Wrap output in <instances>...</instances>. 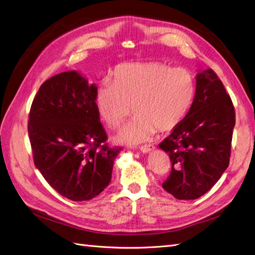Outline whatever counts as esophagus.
Returning <instances> with one entry per match:
<instances>
[{
  "instance_id": "esophagus-1",
  "label": "esophagus",
  "mask_w": 255,
  "mask_h": 255,
  "mask_svg": "<svg viewBox=\"0 0 255 255\" xmlns=\"http://www.w3.org/2000/svg\"><path fill=\"white\" fill-rule=\"evenodd\" d=\"M154 149H156V148H154L153 145H145V146L139 147V150H140L141 152H144V153L151 152V151L154 150Z\"/></svg>"
}]
</instances>
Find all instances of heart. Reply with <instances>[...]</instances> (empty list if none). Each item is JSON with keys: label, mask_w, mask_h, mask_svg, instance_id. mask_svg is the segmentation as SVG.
<instances>
[{"label": "heart", "mask_w": 255, "mask_h": 255, "mask_svg": "<svg viewBox=\"0 0 255 255\" xmlns=\"http://www.w3.org/2000/svg\"><path fill=\"white\" fill-rule=\"evenodd\" d=\"M195 96V81L184 68L159 61L118 66L95 94L99 118L110 128L120 127L131 107L135 120L114 136L117 144L136 146L150 140L156 129L167 133L183 122Z\"/></svg>", "instance_id": "b5f03b06"}]
</instances>
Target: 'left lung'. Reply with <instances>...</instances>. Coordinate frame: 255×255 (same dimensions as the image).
<instances>
[{"instance_id":"1","label":"left lung","mask_w":255,"mask_h":255,"mask_svg":"<svg viewBox=\"0 0 255 255\" xmlns=\"http://www.w3.org/2000/svg\"><path fill=\"white\" fill-rule=\"evenodd\" d=\"M234 127L235 109L222 81L213 70L199 71L187 116L159 145L172 162L163 189L194 200L212 188L229 164Z\"/></svg>"}]
</instances>
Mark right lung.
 <instances>
[{"mask_svg":"<svg viewBox=\"0 0 255 255\" xmlns=\"http://www.w3.org/2000/svg\"><path fill=\"white\" fill-rule=\"evenodd\" d=\"M97 86L79 71L46 80L34 97L28 133L35 167L72 201L91 200L111 181L121 148H109L95 105Z\"/></svg>","mask_w":255,"mask_h":255,"instance_id":"obj_1","label":"right lung"}]
</instances>
